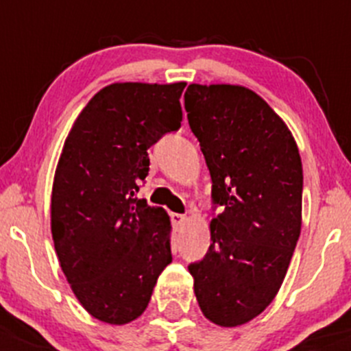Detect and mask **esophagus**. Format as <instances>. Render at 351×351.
<instances>
[{"instance_id": "esophagus-1", "label": "esophagus", "mask_w": 351, "mask_h": 351, "mask_svg": "<svg viewBox=\"0 0 351 351\" xmlns=\"http://www.w3.org/2000/svg\"><path fill=\"white\" fill-rule=\"evenodd\" d=\"M169 217H171V222H173V226H175V229L182 228V226L186 222L185 215H183V214H176V212H171V214H169Z\"/></svg>"}]
</instances>
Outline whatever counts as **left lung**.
Segmentation results:
<instances>
[{"label":"left lung","instance_id":"obj_1","mask_svg":"<svg viewBox=\"0 0 351 351\" xmlns=\"http://www.w3.org/2000/svg\"><path fill=\"white\" fill-rule=\"evenodd\" d=\"M185 110L212 178L210 246L190 263L202 313L241 326L275 299L302 224V162L270 105L239 84H190Z\"/></svg>","mask_w":351,"mask_h":351}]
</instances>
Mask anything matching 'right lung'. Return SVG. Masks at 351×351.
I'll return each mask as SVG.
<instances>
[{
  "instance_id": "add662e5",
  "label": "right lung",
  "mask_w": 351,
  "mask_h": 351,
  "mask_svg": "<svg viewBox=\"0 0 351 351\" xmlns=\"http://www.w3.org/2000/svg\"><path fill=\"white\" fill-rule=\"evenodd\" d=\"M185 86L108 84L66 137L52 185V239L76 299L104 323L137 319L173 260L168 214L137 192L149 173L147 149L182 125Z\"/></svg>"
}]
</instances>
